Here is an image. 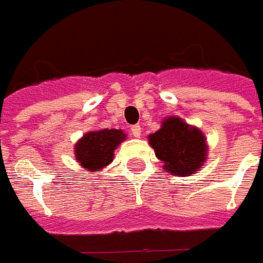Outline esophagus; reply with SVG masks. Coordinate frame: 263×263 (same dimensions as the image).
Returning a JSON list of instances; mask_svg holds the SVG:
<instances>
[{"mask_svg": "<svg viewBox=\"0 0 263 263\" xmlns=\"http://www.w3.org/2000/svg\"><path fill=\"white\" fill-rule=\"evenodd\" d=\"M132 134H133L134 137H140V136H141V126L140 125L132 126Z\"/></svg>", "mask_w": 263, "mask_h": 263, "instance_id": "34e87169", "label": "esophagus"}]
</instances>
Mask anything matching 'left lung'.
Instances as JSON below:
<instances>
[{
	"label": "left lung",
	"instance_id": "8db88e82",
	"mask_svg": "<svg viewBox=\"0 0 263 263\" xmlns=\"http://www.w3.org/2000/svg\"><path fill=\"white\" fill-rule=\"evenodd\" d=\"M149 144L164 170L172 175L189 176L206 160V142L201 130L180 118H167L161 129L149 136Z\"/></svg>",
	"mask_w": 263,
	"mask_h": 263
}]
</instances>
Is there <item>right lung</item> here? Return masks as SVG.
I'll return each instance as SVG.
<instances>
[{
	"label": "right lung",
	"mask_w": 263,
	"mask_h": 263,
	"mask_svg": "<svg viewBox=\"0 0 263 263\" xmlns=\"http://www.w3.org/2000/svg\"><path fill=\"white\" fill-rule=\"evenodd\" d=\"M126 138L122 130L89 132L76 145V160L87 171H96L112 161L115 148Z\"/></svg>",
	"instance_id": "right-lung-1"
}]
</instances>
